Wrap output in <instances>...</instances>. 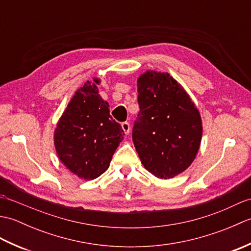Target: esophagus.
Segmentation results:
<instances>
[{"label":"esophagus","instance_id":"34e87169","mask_svg":"<svg viewBox=\"0 0 251 251\" xmlns=\"http://www.w3.org/2000/svg\"><path fill=\"white\" fill-rule=\"evenodd\" d=\"M122 129L124 131L125 135H128L129 131H130V125L128 122H123L122 123Z\"/></svg>","mask_w":251,"mask_h":251}]
</instances>
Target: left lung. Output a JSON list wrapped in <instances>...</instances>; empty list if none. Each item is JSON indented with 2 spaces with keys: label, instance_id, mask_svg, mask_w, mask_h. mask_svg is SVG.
Instances as JSON below:
<instances>
[{
  "label": "left lung",
  "instance_id": "8db88e82",
  "mask_svg": "<svg viewBox=\"0 0 251 251\" xmlns=\"http://www.w3.org/2000/svg\"><path fill=\"white\" fill-rule=\"evenodd\" d=\"M140 111L132 141L147 170L174 178L193 163L202 135L201 117L184 88L167 72L148 70L137 81Z\"/></svg>",
  "mask_w": 251,
  "mask_h": 251
}]
</instances>
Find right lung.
Here are the masks:
<instances>
[{"mask_svg": "<svg viewBox=\"0 0 251 251\" xmlns=\"http://www.w3.org/2000/svg\"><path fill=\"white\" fill-rule=\"evenodd\" d=\"M87 81L68 103L54 134L61 163L84 180H94L109 168L112 156L124 138L121 125L110 115L109 103Z\"/></svg>", "mask_w": 251, "mask_h": 251, "instance_id": "add662e5", "label": "right lung"}]
</instances>
